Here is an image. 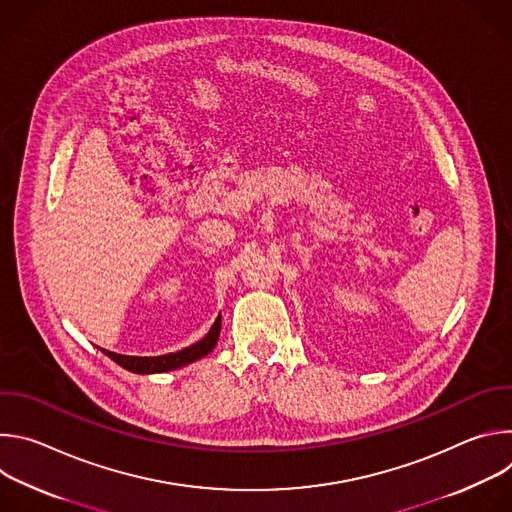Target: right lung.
<instances>
[{
	"mask_svg": "<svg viewBox=\"0 0 512 512\" xmlns=\"http://www.w3.org/2000/svg\"><path fill=\"white\" fill-rule=\"evenodd\" d=\"M218 334H221V316H218L210 328V332L198 340L196 344L182 348L178 352H170V354H162V356H127V354H115L109 352L105 348H101L111 360H115L119 367L137 373V375H152V373H168V371H176L184 364H190L202 356H206L208 352H212V348L218 342Z\"/></svg>",
	"mask_w": 512,
	"mask_h": 512,
	"instance_id": "1",
	"label": "right lung"
}]
</instances>
